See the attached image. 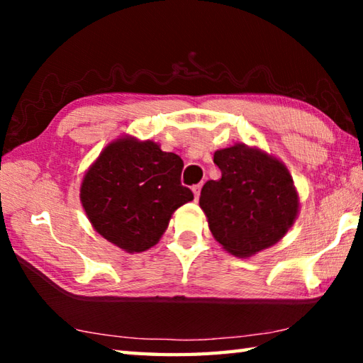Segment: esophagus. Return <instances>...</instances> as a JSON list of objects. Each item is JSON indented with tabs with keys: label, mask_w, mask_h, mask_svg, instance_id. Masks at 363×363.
<instances>
[{
	"label": "esophagus",
	"mask_w": 363,
	"mask_h": 363,
	"mask_svg": "<svg viewBox=\"0 0 363 363\" xmlns=\"http://www.w3.org/2000/svg\"><path fill=\"white\" fill-rule=\"evenodd\" d=\"M200 190H201V184H196V186H194V187H192V192H194L195 200H199V196H200Z\"/></svg>",
	"instance_id": "obj_1"
}]
</instances>
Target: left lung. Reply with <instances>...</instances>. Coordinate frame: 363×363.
Returning a JSON list of instances; mask_svg holds the SVG:
<instances>
[{
	"mask_svg": "<svg viewBox=\"0 0 363 363\" xmlns=\"http://www.w3.org/2000/svg\"><path fill=\"white\" fill-rule=\"evenodd\" d=\"M213 160L220 177L201 189L200 208L214 240L237 257H251L279 243L301 208L285 163L247 144L219 149Z\"/></svg>",
	"mask_w": 363,
	"mask_h": 363,
	"instance_id": "left-lung-1",
	"label": "left lung"
}]
</instances>
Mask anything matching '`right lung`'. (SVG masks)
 I'll list each match as a JSON object with an SVG mask.
<instances>
[{
    "label": "right lung",
    "instance_id": "1",
    "mask_svg": "<svg viewBox=\"0 0 363 363\" xmlns=\"http://www.w3.org/2000/svg\"><path fill=\"white\" fill-rule=\"evenodd\" d=\"M182 160L155 140L123 134L104 147L82 179L79 200L93 229L126 253L160 242L177 208L194 200L181 186Z\"/></svg>",
    "mask_w": 363,
    "mask_h": 363
}]
</instances>
